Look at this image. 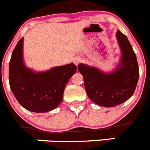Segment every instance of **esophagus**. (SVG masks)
<instances>
[{
  "label": "esophagus",
  "mask_w": 150,
  "mask_h": 150,
  "mask_svg": "<svg viewBox=\"0 0 150 150\" xmlns=\"http://www.w3.org/2000/svg\"><path fill=\"white\" fill-rule=\"evenodd\" d=\"M81 62V59L80 58H78V57H76V58L74 59V63L76 65V66H77V65L79 64V63Z\"/></svg>",
  "instance_id": "34e87169"
}]
</instances>
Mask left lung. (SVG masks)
Returning a JSON list of instances; mask_svg holds the SVG:
<instances>
[{
    "mask_svg": "<svg viewBox=\"0 0 150 150\" xmlns=\"http://www.w3.org/2000/svg\"><path fill=\"white\" fill-rule=\"evenodd\" d=\"M117 38L122 50L121 63L112 74L102 73L96 68L84 64L78 70L84 78L86 93L91 100L102 106L121 104L134 93L139 76L136 54L125 35L118 30Z\"/></svg>",
    "mask_w": 150,
    "mask_h": 150,
    "instance_id": "obj_1",
    "label": "left lung"
}]
</instances>
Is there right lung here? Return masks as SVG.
<instances>
[{
    "label": "right lung",
    "mask_w": 150,
    "mask_h": 150,
    "mask_svg": "<svg viewBox=\"0 0 150 150\" xmlns=\"http://www.w3.org/2000/svg\"><path fill=\"white\" fill-rule=\"evenodd\" d=\"M23 38L13 50L9 62L10 87L22 106L33 112H46L58 106L63 98L66 84L76 72L74 63L34 73L23 61Z\"/></svg>",
    "instance_id": "1"
}]
</instances>
